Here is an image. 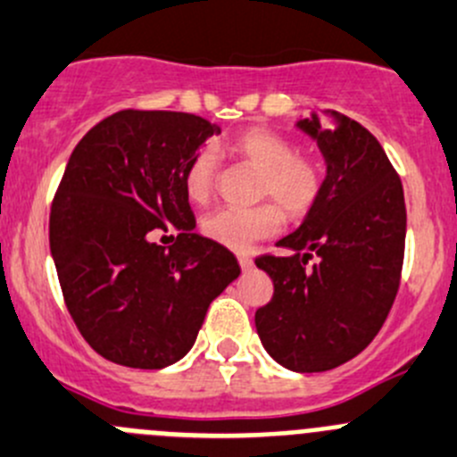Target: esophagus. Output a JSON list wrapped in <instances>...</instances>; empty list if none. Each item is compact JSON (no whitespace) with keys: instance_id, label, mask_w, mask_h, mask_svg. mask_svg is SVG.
Instances as JSON below:
<instances>
[{"instance_id":"obj_1","label":"esophagus","mask_w":457,"mask_h":457,"mask_svg":"<svg viewBox=\"0 0 457 457\" xmlns=\"http://www.w3.org/2000/svg\"><path fill=\"white\" fill-rule=\"evenodd\" d=\"M237 262H240L242 271H251V269H253V258H251V255H246V253L237 255Z\"/></svg>"}]
</instances>
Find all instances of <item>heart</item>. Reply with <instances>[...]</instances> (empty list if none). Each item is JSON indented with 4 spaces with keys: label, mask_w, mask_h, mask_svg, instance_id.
Listing matches in <instances>:
<instances>
[{
    "label": "heart",
    "mask_w": 457,
    "mask_h": 457,
    "mask_svg": "<svg viewBox=\"0 0 457 457\" xmlns=\"http://www.w3.org/2000/svg\"><path fill=\"white\" fill-rule=\"evenodd\" d=\"M224 150L260 172L255 195L258 199H271L273 204L208 212L202 220V233L208 240L226 249L245 251L280 228V210L289 220H303L320 199L325 184L323 166L312 156L296 154L294 143L282 134L267 128H251L226 141ZM215 154L211 150L195 152L184 168V190L190 202L206 204L215 190Z\"/></svg>",
    "instance_id": "b5f03b06"
}]
</instances>
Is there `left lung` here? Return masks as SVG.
<instances>
[{
    "mask_svg": "<svg viewBox=\"0 0 457 457\" xmlns=\"http://www.w3.org/2000/svg\"><path fill=\"white\" fill-rule=\"evenodd\" d=\"M328 166L323 193L296 231L278 242L291 255H260L273 298L255 312L264 350L294 372L350 361L377 337L399 289L406 204L384 147L338 112L298 119ZM317 255L312 268L306 262Z\"/></svg>",
    "mask_w": 457,
    "mask_h": 457,
    "instance_id": "left-lung-1",
    "label": "left lung"
}]
</instances>
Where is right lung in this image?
Instances as JSON below:
<instances>
[{
    "mask_svg": "<svg viewBox=\"0 0 457 457\" xmlns=\"http://www.w3.org/2000/svg\"><path fill=\"white\" fill-rule=\"evenodd\" d=\"M215 123L123 110L69 156L49 220L62 296L107 361L159 370L188 354L208 305L240 276L226 246L195 233L184 168ZM175 230L168 250L154 237ZM172 237V236H170Z\"/></svg>",
    "mask_w": 457,
    "mask_h": 457,
    "instance_id": "1",
    "label": "right lung"
}]
</instances>
